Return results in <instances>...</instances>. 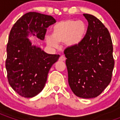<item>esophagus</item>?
Returning <instances> with one entry per match:
<instances>
[{
  "mask_svg": "<svg viewBox=\"0 0 120 120\" xmlns=\"http://www.w3.org/2000/svg\"><path fill=\"white\" fill-rule=\"evenodd\" d=\"M59 60L60 61H65V57L64 56H61L60 57V58H59Z\"/></svg>",
  "mask_w": 120,
  "mask_h": 120,
  "instance_id": "obj_1",
  "label": "esophagus"
}]
</instances>
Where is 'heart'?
I'll return each instance as SVG.
<instances>
[{
  "label": "heart",
  "mask_w": 120,
  "mask_h": 120,
  "mask_svg": "<svg viewBox=\"0 0 120 120\" xmlns=\"http://www.w3.org/2000/svg\"><path fill=\"white\" fill-rule=\"evenodd\" d=\"M87 31L86 24L75 19L63 20L52 28V36L45 37L48 45L56 47L58 43H65L68 47H75L80 43Z\"/></svg>",
  "instance_id": "b5f03b06"
}]
</instances>
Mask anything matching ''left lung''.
<instances>
[{
	"mask_svg": "<svg viewBox=\"0 0 120 120\" xmlns=\"http://www.w3.org/2000/svg\"><path fill=\"white\" fill-rule=\"evenodd\" d=\"M88 27L82 41L67 47L68 82L76 96L82 98L97 97L110 83L114 66L113 46L108 30L96 17L83 14Z\"/></svg>",
	"mask_w": 120,
	"mask_h": 120,
	"instance_id": "1",
	"label": "left lung"
}]
</instances>
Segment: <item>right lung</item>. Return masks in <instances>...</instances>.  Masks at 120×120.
I'll return each mask as SVG.
<instances>
[{
  "instance_id": "obj_1",
  "label": "right lung",
  "mask_w": 120,
  "mask_h": 120,
  "mask_svg": "<svg viewBox=\"0 0 120 120\" xmlns=\"http://www.w3.org/2000/svg\"><path fill=\"white\" fill-rule=\"evenodd\" d=\"M55 22L50 15L29 12L20 17L10 31L6 60L7 76L9 85L21 96L32 98L43 90L50 68L60 57L33 45L27 37L32 34L44 40L47 28Z\"/></svg>"
}]
</instances>
